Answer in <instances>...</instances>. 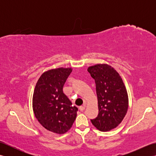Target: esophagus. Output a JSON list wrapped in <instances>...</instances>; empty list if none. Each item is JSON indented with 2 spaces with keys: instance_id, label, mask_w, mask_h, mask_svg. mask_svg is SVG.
Returning <instances> with one entry per match:
<instances>
[{
  "instance_id": "34e87169",
  "label": "esophagus",
  "mask_w": 156,
  "mask_h": 156,
  "mask_svg": "<svg viewBox=\"0 0 156 156\" xmlns=\"http://www.w3.org/2000/svg\"><path fill=\"white\" fill-rule=\"evenodd\" d=\"M80 108V111H84L86 108V104H84L83 106H81V107H80V108Z\"/></svg>"
}]
</instances>
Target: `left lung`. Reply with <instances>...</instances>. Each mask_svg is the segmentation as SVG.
<instances>
[{"label": "left lung", "mask_w": 156, "mask_h": 156, "mask_svg": "<svg viewBox=\"0 0 156 156\" xmlns=\"http://www.w3.org/2000/svg\"><path fill=\"white\" fill-rule=\"evenodd\" d=\"M88 72L94 79L98 107L97 117L90 121L99 131H110L121 123L127 113V89L120 75L111 66L96 64L88 67Z\"/></svg>", "instance_id": "left-lung-1"}]
</instances>
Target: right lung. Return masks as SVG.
Wrapping results in <instances>:
<instances>
[{
    "label": "right lung",
    "instance_id": "add662e5",
    "mask_svg": "<svg viewBox=\"0 0 156 156\" xmlns=\"http://www.w3.org/2000/svg\"><path fill=\"white\" fill-rule=\"evenodd\" d=\"M71 68L49 69L40 76L33 95V109L36 119L47 130L66 133L74 123L78 108L72 106L63 87L71 74Z\"/></svg>",
    "mask_w": 156,
    "mask_h": 156
}]
</instances>
